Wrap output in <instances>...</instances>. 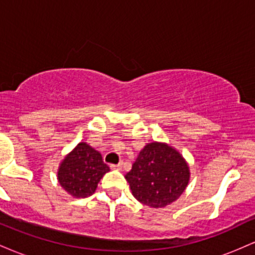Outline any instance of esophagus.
<instances>
[{
	"label": "esophagus",
	"instance_id": "obj_1",
	"mask_svg": "<svg viewBox=\"0 0 255 255\" xmlns=\"http://www.w3.org/2000/svg\"><path fill=\"white\" fill-rule=\"evenodd\" d=\"M111 169H115V170H121L122 169V163H119V164H110Z\"/></svg>",
	"mask_w": 255,
	"mask_h": 255
}]
</instances>
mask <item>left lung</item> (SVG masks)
I'll return each mask as SVG.
<instances>
[{
	"label": "left lung",
	"instance_id": "left-lung-1",
	"mask_svg": "<svg viewBox=\"0 0 255 255\" xmlns=\"http://www.w3.org/2000/svg\"><path fill=\"white\" fill-rule=\"evenodd\" d=\"M125 177L136 200L151 207H164L186 189L189 168L170 146L151 142L140 151Z\"/></svg>",
	"mask_w": 255,
	"mask_h": 255
}]
</instances>
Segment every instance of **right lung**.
<instances>
[{"instance_id":"1","label":"right lung","mask_w":255,"mask_h":255,"mask_svg":"<svg viewBox=\"0 0 255 255\" xmlns=\"http://www.w3.org/2000/svg\"><path fill=\"white\" fill-rule=\"evenodd\" d=\"M109 170L98 151L80 142L61 163L58 182L73 197L87 198L95 193L101 178Z\"/></svg>"}]
</instances>
